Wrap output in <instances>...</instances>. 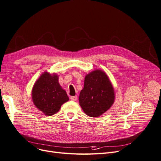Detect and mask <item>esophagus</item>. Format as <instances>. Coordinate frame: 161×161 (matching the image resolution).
<instances>
[{
    "label": "esophagus",
    "mask_w": 161,
    "mask_h": 161,
    "mask_svg": "<svg viewBox=\"0 0 161 161\" xmlns=\"http://www.w3.org/2000/svg\"><path fill=\"white\" fill-rule=\"evenodd\" d=\"M70 99L72 100V101H76L77 99H78V96H71L70 97Z\"/></svg>",
    "instance_id": "34e87169"
}]
</instances>
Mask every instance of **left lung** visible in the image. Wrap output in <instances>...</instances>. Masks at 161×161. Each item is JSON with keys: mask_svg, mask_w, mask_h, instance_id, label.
<instances>
[{"mask_svg": "<svg viewBox=\"0 0 161 161\" xmlns=\"http://www.w3.org/2000/svg\"><path fill=\"white\" fill-rule=\"evenodd\" d=\"M114 100L113 84L103 70L96 69L85 76L79 103L87 115L91 117L101 116L111 108Z\"/></svg>", "mask_w": 161, "mask_h": 161, "instance_id": "1", "label": "left lung"}]
</instances>
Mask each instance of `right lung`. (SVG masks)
Listing matches in <instances>:
<instances>
[{
    "label": "right lung",
    "mask_w": 161,
    "mask_h": 161,
    "mask_svg": "<svg viewBox=\"0 0 161 161\" xmlns=\"http://www.w3.org/2000/svg\"><path fill=\"white\" fill-rule=\"evenodd\" d=\"M56 73L44 72L35 82L31 90L32 102L45 115L57 113L69 98L59 83Z\"/></svg>",
    "instance_id": "right-lung-1"
}]
</instances>
